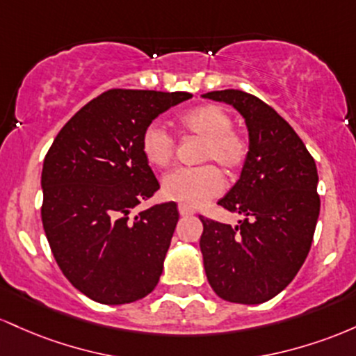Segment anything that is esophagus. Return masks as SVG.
<instances>
[{
	"label": "esophagus",
	"instance_id": "1",
	"mask_svg": "<svg viewBox=\"0 0 356 356\" xmlns=\"http://www.w3.org/2000/svg\"><path fill=\"white\" fill-rule=\"evenodd\" d=\"M178 211H179V215H181V217H190V215L195 213L193 210L188 209V207L181 205V203H179V205H178Z\"/></svg>",
	"mask_w": 356,
	"mask_h": 356
}]
</instances>
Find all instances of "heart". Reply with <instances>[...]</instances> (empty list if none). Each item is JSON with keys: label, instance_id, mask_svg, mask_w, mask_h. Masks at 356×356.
<instances>
[{"label": "heart", "instance_id": "b5f03b06", "mask_svg": "<svg viewBox=\"0 0 356 356\" xmlns=\"http://www.w3.org/2000/svg\"><path fill=\"white\" fill-rule=\"evenodd\" d=\"M178 126L185 133L202 139L200 161L217 163L234 173L245 163L249 146L241 134L232 131V118L215 104H203L179 115ZM141 149L146 161L154 168H165L173 158L175 143L168 131L159 124H149L141 138ZM223 190V177L217 166L207 165L195 170H175L161 181L163 197L197 209Z\"/></svg>", "mask_w": 356, "mask_h": 356}]
</instances>
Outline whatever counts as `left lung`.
I'll return each mask as SVG.
<instances>
[{"mask_svg":"<svg viewBox=\"0 0 356 356\" xmlns=\"http://www.w3.org/2000/svg\"><path fill=\"white\" fill-rule=\"evenodd\" d=\"M202 97L229 104L245 121L249 153L241 177L218 205L238 225L200 215V250L211 289L237 305L277 296L305 264L319 217L318 170L305 143L273 107L242 90Z\"/></svg>","mask_w":356,"mask_h":356,"instance_id":"left-lung-1","label":"left lung"}]
</instances>
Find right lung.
<instances>
[{"instance_id": "right-lung-1", "label": "right lung", "mask_w": 356, "mask_h": 356, "mask_svg": "<svg viewBox=\"0 0 356 356\" xmlns=\"http://www.w3.org/2000/svg\"><path fill=\"white\" fill-rule=\"evenodd\" d=\"M188 92L107 90L51 143L42 170V222L63 275L101 305H127L158 284L178 222L177 203L131 215L159 190L141 149L159 114Z\"/></svg>"}]
</instances>
